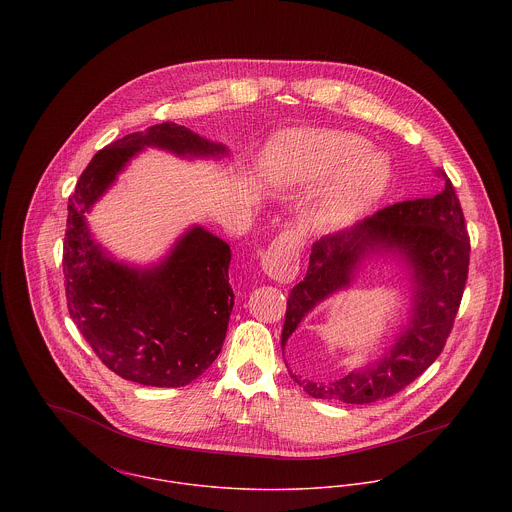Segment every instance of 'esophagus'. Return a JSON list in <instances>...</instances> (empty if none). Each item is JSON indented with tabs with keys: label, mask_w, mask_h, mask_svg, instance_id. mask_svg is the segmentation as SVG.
<instances>
[{
	"label": "esophagus",
	"mask_w": 512,
	"mask_h": 512,
	"mask_svg": "<svg viewBox=\"0 0 512 512\" xmlns=\"http://www.w3.org/2000/svg\"><path fill=\"white\" fill-rule=\"evenodd\" d=\"M299 246L297 234L282 232L264 252L262 270L276 282H292L299 270Z\"/></svg>",
	"instance_id": "1"
}]
</instances>
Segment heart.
I'll list each match as a JSON object with an SVG mask.
<instances>
[{
  "instance_id": "heart-1",
  "label": "heart",
  "mask_w": 512,
  "mask_h": 512,
  "mask_svg": "<svg viewBox=\"0 0 512 512\" xmlns=\"http://www.w3.org/2000/svg\"><path fill=\"white\" fill-rule=\"evenodd\" d=\"M363 136L343 130H311L276 147L272 169L284 183L321 185L336 177L315 213L323 228H341L365 215L390 185V163L368 151Z\"/></svg>"
}]
</instances>
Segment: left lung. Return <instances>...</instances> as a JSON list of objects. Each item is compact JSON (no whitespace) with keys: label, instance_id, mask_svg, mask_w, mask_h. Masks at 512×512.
<instances>
[{"label":"left lung","instance_id":"left-lung-1","mask_svg":"<svg viewBox=\"0 0 512 512\" xmlns=\"http://www.w3.org/2000/svg\"><path fill=\"white\" fill-rule=\"evenodd\" d=\"M430 199L390 205L351 230L313 242L309 268L288 297L282 345L323 299L349 288L370 254H400L412 270L414 311L388 353L335 380H293L313 398L370 404L398 394L432 365L451 333L469 272V236L451 181Z\"/></svg>","mask_w":512,"mask_h":512}]
</instances>
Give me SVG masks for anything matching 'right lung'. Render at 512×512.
<instances>
[{
	"mask_svg": "<svg viewBox=\"0 0 512 512\" xmlns=\"http://www.w3.org/2000/svg\"><path fill=\"white\" fill-rule=\"evenodd\" d=\"M144 147L183 157H220L226 147L163 122L100 149L69 197L63 246L67 307L96 357L118 376L159 388L185 386L219 357L234 292L230 246L203 226L187 230L169 256L140 270L114 262L94 242L84 213Z\"/></svg>",
	"mask_w": 512,
	"mask_h": 512,
	"instance_id": "add662e5",
	"label": "right lung"
}]
</instances>
